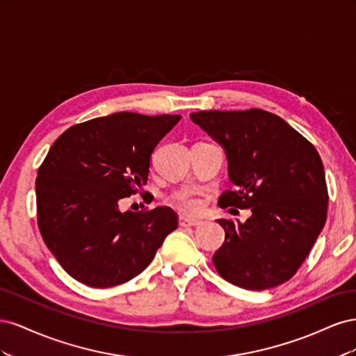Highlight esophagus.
<instances>
[{
  "instance_id": "esophagus-1",
  "label": "esophagus",
  "mask_w": 356,
  "mask_h": 356,
  "mask_svg": "<svg viewBox=\"0 0 356 356\" xmlns=\"http://www.w3.org/2000/svg\"><path fill=\"white\" fill-rule=\"evenodd\" d=\"M200 221L199 220H191V218H186V217H179V225L181 227H196L199 225Z\"/></svg>"
}]
</instances>
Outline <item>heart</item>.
<instances>
[{
  "instance_id": "heart-1",
  "label": "heart",
  "mask_w": 356,
  "mask_h": 356,
  "mask_svg": "<svg viewBox=\"0 0 356 356\" xmlns=\"http://www.w3.org/2000/svg\"><path fill=\"white\" fill-rule=\"evenodd\" d=\"M172 203L175 207L188 215H196L202 211L203 203L199 197L190 195V193H177V195L172 196Z\"/></svg>"
}]
</instances>
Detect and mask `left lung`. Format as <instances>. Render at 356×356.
Here are the masks:
<instances>
[{"mask_svg": "<svg viewBox=\"0 0 356 356\" xmlns=\"http://www.w3.org/2000/svg\"><path fill=\"white\" fill-rule=\"evenodd\" d=\"M225 152L234 190L221 208L251 209L245 222L221 218L225 239L213 254L230 284L261 291L286 282L303 264L327 220L322 160L307 139L264 110L191 113Z\"/></svg>", "mask_w": 356, "mask_h": 356, "instance_id": "left-lung-1", "label": "left lung"}]
</instances>
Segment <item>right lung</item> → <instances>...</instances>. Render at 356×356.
<instances>
[{
	"instance_id": "1",
	"label": "right lung",
	"mask_w": 356,
	"mask_h": 356,
	"mask_svg": "<svg viewBox=\"0 0 356 356\" xmlns=\"http://www.w3.org/2000/svg\"><path fill=\"white\" fill-rule=\"evenodd\" d=\"M181 115L115 113L74 124L38 169L37 217L42 241L75 281L110 288L138 276L178 227L169 207L122 212L141 190L149 157Z\"/></svg>"
}]
</instances>
